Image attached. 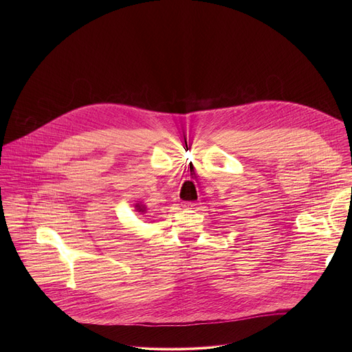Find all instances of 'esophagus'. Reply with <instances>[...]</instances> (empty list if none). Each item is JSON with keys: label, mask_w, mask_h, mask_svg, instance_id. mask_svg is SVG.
Listing matches in <instances>:
<instances>
[{"label": "esophagus", "mask_w": 352, "mask_h": 352, "mask_svg": "<svg viewBox=\"0 0 352 352\" xmlns=\"http://www.w3.org/2000/svg\"><path fill=\"white\" fill-rule=\"evenodd\" d=\"M182 206L186 208V209H197L199 204H197V202H184Z\"/></svg>", "instance_id": "esophagus-1"}]
</instances>
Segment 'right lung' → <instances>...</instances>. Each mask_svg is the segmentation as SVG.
<instances>
[{
	"label": "right lung",
	"instance_id": "add662e5",
	"mask_svg": "<svg viewBox=\"0 0 352 352\" xmlns=\"http://www.w3.org/2000/svg\"><path fill=\"white\" fill-rule=\"evenodd\" d=\"M136 209H139V212H143V210H144V206H140V205H138V206H136Z\"/></svg>",
	"mask_w": 352,
	"mask_h": 352
}]
</instances>
